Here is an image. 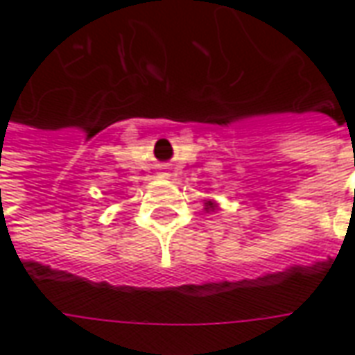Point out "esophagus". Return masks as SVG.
<instances>
[{"mask_svg": "<svg viewBox=\"0 0 355 355\" xmlns=\"http://www.w3.org/2000/svg\"><path fill=\"white\" fill-rule=\"evenodd\" d=\"M167 175H169L167 171H162V177H167Z\"/></svg>", "mask_w": 355, "mask_h": 355, "instance_id": "1", "label": "esophagus"}]
</instances>
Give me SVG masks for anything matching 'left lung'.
I'll return each mask as SVG.
<instances>
[{
  "mask_svg": "<svg viewBox=\"0 0 355 355\" xmlns=\"http://www.w3.org/2000/svg\"><path fill=\"white\" fill-rule=\"evenodd\" d=\"M215 207H216L215 201H207V203H205V209H207V211H211V209H215Z\"/></svg>",
  "mask_w": 355,
  "mask_h": 355,
  "instance_id": "1",
  "label": "left lung"
}]
</instances>
